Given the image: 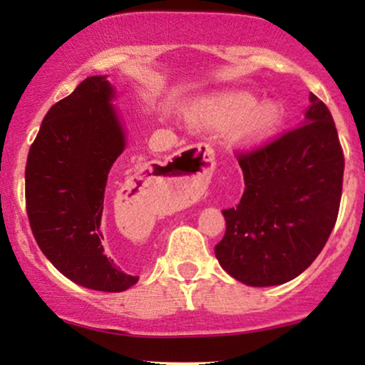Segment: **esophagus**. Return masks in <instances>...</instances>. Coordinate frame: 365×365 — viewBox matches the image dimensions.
Listing matches in <instances>:
<instances>
[{"instance_id": "1", "label": "esophagus", "mask_w": 365, "mask_h": 365, "mask_svg": "<svg viewBox=\"0 0 365 365\" xmlns=\"http://www.w3.org/2000/svg\"><path fill=\"white\" fill-rule=\"evenodd\" d=\"M215 168V153L206 144L180 150L166 166L163 180L171 185L180 197H192L207 187L211 171Z\"/></svg>"}]
</instances>
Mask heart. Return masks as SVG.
Listing matches in <instances>:
<instances>
[{"label":"heart","instance_id":"obj_1","mask_svg":"<svg viewBox=\"0 0 365 365\" xmlns=\"http://www.w3.org/2000/svg\"><path fill=\"white\" fill-rule=\"evenodd\" d=\"M284 106L279 101H262L245 89L221 91L195 99L187 108V120L197 128L230 132L233 144L245 150L266 145L283 128Z\"/></svg>","mask_w":365,"mask_h":365}]
</instances>
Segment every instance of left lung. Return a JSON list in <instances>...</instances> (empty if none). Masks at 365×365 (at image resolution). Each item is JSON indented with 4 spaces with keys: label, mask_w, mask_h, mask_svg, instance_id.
Returning <instances> with one entry per match:
<instances>
[{
    "label": "left lung",
    "mask_w": 365,
    "mask_h": 365,
    "mask_svg": "<svg viewBox=\"0 0 365 365\" xmlns=\"http://www.w3.org/2000/svg\"><path fill=\"white\" fill-rule=\"evenodd\" d=\"M300 127L264 148L242 154L245 192L225 209L226 232L217 262L249 287H274L304 273L336 223L343 153L333 116L309 96Z\"/></svg>",
    "instance_id": "1"
}]
</instances>
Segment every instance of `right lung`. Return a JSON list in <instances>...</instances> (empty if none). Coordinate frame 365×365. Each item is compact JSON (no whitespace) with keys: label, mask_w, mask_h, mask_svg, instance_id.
<instances>
[{"label":"right lung","mask_w":365,"mask_h":365,"mask_svg":"<svg viewBox=\"0 0 365 365\" xmlns=\"http://www.w3.org/2000/svg\"><path fill=\"white\" fill-rule=\"evenodd\" d=\"M106 75L87 77L44 116L25 168L32 233L63 276L98 292H123L139 276L123 273L104 254L106 183L127 148V132ZM150 182L139 173L121 187L118 202H142Z\"/></svg>","instance_id":"right-lung-1"}]
</instances>
